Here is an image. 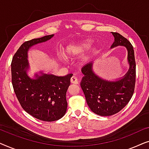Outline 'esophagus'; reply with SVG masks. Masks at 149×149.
I'll use <instances>...</instances> for the list:
<instances>
[{"label":"esophagus","mask_w":149,"mask_h":149,"mask_svg":"<svg viewBox=\"0 0 149 149\" xmlns=\"http://www.w3.org/2000/svg\"><path fill=\"white\" fill-rule=\"evenodd\" d=\"M70 81L72 83H74V84H77L79 83V79L77 78L76 76H73L70 79Z\"/></svg>","instance_id":"esophagus-1"}]
</instances>
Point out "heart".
<instances>
[{"instance_id": "1", "label": "heart", "mask_w": 149, "mask_h": 149, "mask_svg": "<svg viewBox=\"0 0 149 149\" xmlns=\"http://www.w3.org/2000/svg\"><path fill=\"white\" fill-rule=\"evenodd\" d=\"M89 40H81L72 42L67 45L63 49V54L66 58H73L83 54L90 45Z\"/></svg>"}]
</instances>
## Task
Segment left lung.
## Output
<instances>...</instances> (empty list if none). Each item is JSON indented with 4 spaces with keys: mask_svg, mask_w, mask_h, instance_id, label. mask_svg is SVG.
<instances>
[{
    "mask_svg": "<svg viewBox=\"0 0 149 149\" xmlns=\"http://www.w3.org/2000/svg\"><path fill=\"white\" fill-rule=\"evenodd\" d=\"M115 41L111 48L123 46L127 50L130 68L123 77L109 81L100 77L93 70L91 62L82 68L84 74L81 87L91 111L100 116H111L123 109L133 95L136 83V62L133 46L127 38L117 32H111Z\"/></svg>",
    "mask_w": 149,
    "mask_h": 149,
    "instance_id": "8db88e82",
    "label": "left lung"
}]
</instances>
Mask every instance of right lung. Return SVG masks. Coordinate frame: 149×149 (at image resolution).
Instances as JSON below:
<instances>
[{"label": "right lung", "instance_id": "1", "mask_svg": "<svg viewBox=\"0 0 149 149\" xmlns=\"http://www.w3.org/2000/svg\"><path fill=\"white\" fill-rule=\"evenodd\" d=\"M54 36L47 35L24 42L11 62L12 85L18 101L26 112L44 121H57L65 115L68 105L66 91L73 74L58 77L41 72L30 78L28 75V52L32 46L47 41Z\"/></svg>", "mask_w": 149, "mask_h": 149}]
</instances>
